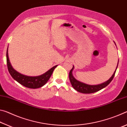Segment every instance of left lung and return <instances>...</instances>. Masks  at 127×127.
<instances>
[{"mask_svg":"<svg viewBox=\"0 0 127 127\" xmlns=\"http://www.w3.org/2000/svg\"><path fill=\"white\" fill-rule=\"evenodd\" d=\"M114 42L115 44V42L114 41ZM118 63H119V60H118L117 68H116L112 76H111V77L108 79V80L105 81L104 83H101V84L95 85H88L86 84V83H85L83 82H82L81 81L77 80V79L73 77V70L74 68V65H73V68L72 69L70 70L69 74V80L70 83H71L72 87H73L76 91L83 94H91L100 91V90L104 89L105 87H106L111 82V81L113 80L114 77L115 76L116 70H117V69L118 68Z\"/></svg>","mask_w":127,"mask_h":127,"instance_id":"obj_1","label":"left lung"}]
</instances>
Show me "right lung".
<instances>
[{
	"instance_id": "right-lung-1",
	"label": "right lung",
	"mask_w": 127,
	"mask_h": 127,
	"mask_svg": "<svg viewBox=\"0 0 127 127\" xmlns=\"http://www.w3.org/2000/svg\"><path fill=\"white\" fill-rule=\"evenodd\" d=\"M8 46L7 50V66L10 74L14 80L18 82L21 85L24 86L25 87L30 88V89H38L43 86L47 83V82L50 79L54 69L58 65H55L45 73L38 76H28L17 72L13 68L10 63L9 57H8Z\"/></svg>"
}]
</instances>
